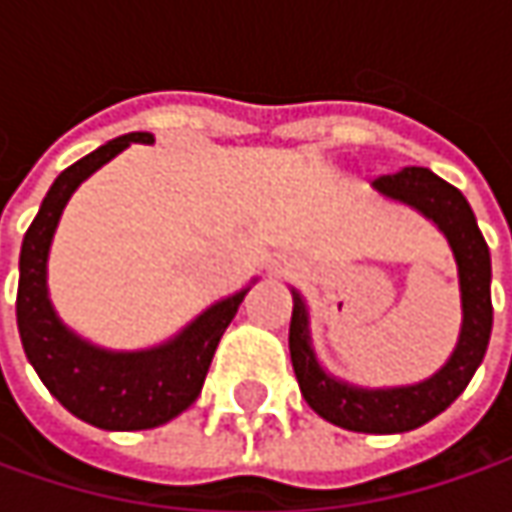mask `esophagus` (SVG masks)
<instances>
[{
    "label": "esophagus",
    "mask_w": 512,
    "mask_h": 512,
    "mask_svg": "<svg viewBox=\"0 0 512 512\" xmlns=\"http://www.w3.org/2000/svg\"><path fill=\"white\" fill-rule=\"evenodd\" d=\"M276 273H282V267H276Z\"/></svg>",
    "instance_id": "obj_1"
}]
</instances>
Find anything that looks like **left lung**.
<instances>
[{"instance_id":"1","label":"left lung","mask_w":512,"mask_h":512,"mask_svg":"<svg viewBox=\"0 0 512 512\" xmlns=\"http://www.w3.org/2000/svg\"><path fill=\"white\" fill-rule=\"evenodd\" d=\"M373 190L390 202H399L422 213L427 222L439 227V233L453 250L456 273H459V299H462V327L456 347L433 376L416 384L362 387V384L344 382L319 362L305 296L296 287H290L293 293L290 362L305 402L325 422L353 433L384 436V433H407L422 427L462 396L473 373L479 370L490 342L493 273H490V250L462 190L447 185L427 168H404L399 173L382 176L373 182Z\"/></svg>"}]
</instances>
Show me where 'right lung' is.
<instances>
[{
    "instance_id": "obj_1",
    "label": "right lung",
    "mask_w": 512,
    "mask_h": 512,
    "mask_svg": "<svg viewBox=\"0 0 512 512\" xmlns=\"http://www.w3.org/2000/svg\"><path fill=\"white\" fill-rule=\"evenodd\" d=\"M130 145H153V133L136 130L119 136L62 170L30 222L19 253L16 325L25 356L56 402L102 430H150L185 413L202 393L222 333L247 290L259 282L253 279L242 290L207 305L168 342L142 350L99 347L62 322L48 290L53 233L76 187Z\"/></svg>"
}]
</instances>
